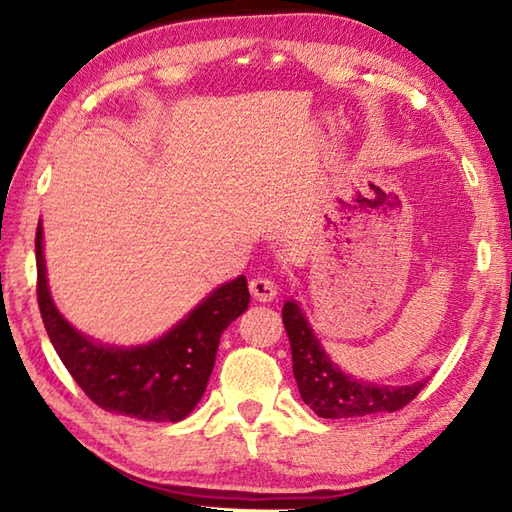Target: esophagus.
Returning <instances> with one entry per match:
<instances>
[{
	"instance_id": "esophagus-1",
	"label": "esophagus",
	"mask_w": 512,
	"mask_h": 512,
	"mask_svg": "<svg viewBox=\"0 0 512 512\" xmlns=\"http://www.w3.org/2000/svg\"><path fill=\"white\" fill-rule=\"evenodd\" d=\"M248 288H250V295H253L257 301H264V303L273 301L275 295H277L275 279H270L266 275H257V277L250 279Z\"/></svg>"
}]
</instances>
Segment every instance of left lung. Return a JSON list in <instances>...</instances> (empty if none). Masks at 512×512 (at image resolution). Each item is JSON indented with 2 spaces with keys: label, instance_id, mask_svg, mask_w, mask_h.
Returning <instances> with one entry per match:
<instances>
[{
  "label": "left lung",
  "instance_id": "1",
  "mask_svg": "<svg viewBox=\"0 0 512 512\" xmlns=\"http://www.w3.org/2000/svg\"><path fill=\"white\" fill-rule=\"evenodd\" d=\"M281 317L290 339L292 372L301 398L321 418H361L369 413L398 411L409 405L427 385V380H418L413 385L380 387L347 376L323 352L295 301L284 303Z\"/></svg>",
  "mask_w": 512,
  "mask_h": 512
}]
</instances>
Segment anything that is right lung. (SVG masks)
<instances>
[{
  "label": "right lung",
  "instance_id": "right-lung-1",
  "mask_svg": "<svg viewBox=\"0 0 512 512\" xmlns=\"http://www.w3.org/2000/svg\"><path fill=\"white\" fill-rule=\"evenodd\" d=\"M37 301L50 341L85 396L121 416L178 422L198 405L209 383L222 332L248 308L246 277L213 290L198 308L158 341L140 347H105L76 332L54 308L41 222L35 237Z\"/></svg>",
  "mask_w": 512,
  "mask_h": 512
}]
</instances>
